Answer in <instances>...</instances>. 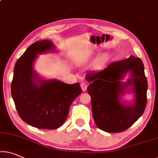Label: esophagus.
<instances>
[{"instance_id": "esophagus-1", "label": "esophagus", "mask_w": 158, "mask_h": 158, "mask_svg": "<svg viewBox=\"0 0 158 158\" xmlns=\"http://www.w3.org/2000/svg\"><path fill=\"white\" fill-rule=\"evenodd\" d=\"M81 89H82V91H85L87 89V85L85 83V82H82L81 84Z\"/></svg>"}]
</instances>
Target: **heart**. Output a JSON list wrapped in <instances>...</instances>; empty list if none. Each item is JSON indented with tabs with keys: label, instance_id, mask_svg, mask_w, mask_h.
<instances>
[{
	"label": "heart",
	"instance_id": "1",
	"mask_svg": "<svg viewBox=\"0 0 158 158\" xmlns=\"http://www.w3.org/2000/svg\"><path fill=\"white\" fill-rule=\"evenodd\" d=\"M108 60V56L106 54H102L94 60L92 64L90 69L93 71H99L103 69Z\"/></svg>",
	"mask_w": 158,
	"mask_h": 158
}]
</instances>
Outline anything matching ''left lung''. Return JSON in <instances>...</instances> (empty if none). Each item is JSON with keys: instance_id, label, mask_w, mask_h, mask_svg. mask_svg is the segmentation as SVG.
<instances>
[{"instance_id": "8db88e82", "label": "left lung", "mask_w": 158, "mask_h": 158, "mask_svg": "<svg viewBox=\"0 0 158 158\" xmlns=\"http://www.w3.org/2000/svg\"><path fill=\"white\" fill-rule=\"evenodd\" d=\"M128 72L130 77L122 81ZM87 93L96 125L104 131L119 133L128 129L143 114L147 103L148 81L141 59L133 56L111 63L103 71L89 73ZM127 92L135 94L133 103L120 100Z\"/></svg>"}]
</instances>
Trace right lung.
Masks as SVG:
<instances>
[{"label": "right lung", "instance_id": "right-lung-1", "mask_svg": "<svg viewBox=\"0 0 158 158\" xmlns=\"http://www.w3.org/2000/svg\"><path fill=\"white\" fill-rule=\"evenodd\" d=\"M55 48L47 40L30 45L15 65L11 84L12 98L20 118L42 129H56L64 124L70 106L82 93L78 82L70 85L59 80H44L34 70L38 55L54 52Z\"/></svg>", "mask_w": 158, "mask_h": 158}]
</instances>
